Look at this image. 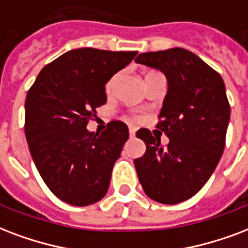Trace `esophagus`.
I'll list each match as a JSON object with an SVG mask.
<instances>
[{
  "label": "esophagus",
  "mask_w": 248,
  "mask_h": 248,
  "mask_svg": "<svg viewBox=\"0 0 248 248\" xmlns=\"http://www.w3.org/2000/svg\"><path fill=\"white\" fill-rule=\"evenodd\" d=\"M135 132H137V128L135 127L128 128V134H130V137H135Z\"/></svg>",
  "instance_id": "34e87169"
}]
</instances>
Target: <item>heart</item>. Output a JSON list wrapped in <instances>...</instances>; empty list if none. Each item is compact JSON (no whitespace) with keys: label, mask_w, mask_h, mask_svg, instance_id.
Here are the masks:
<instances>
[{"label":"heart","mask_w":248,"mask_h":248,"mask_svg":"<svg viewBox=\"0 0 248 248\" xmlns=\"http://www.w3.org/2000/svg\"><path fill=\"white\" fill-rule=\"evenodd\" d=\"M118 75H120V74H118V73L114 74V75H113V77H111V78L109 79V80H108L107 86H105V90H107V92H110V91L113 90V87H114V84H116L117 78H118ZM134 117L137 118L138 116H134Z\"/></svg>","instance_id":"1"}]
</instances>
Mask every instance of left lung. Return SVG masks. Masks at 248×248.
<instances>
[{
    "label": "left lung",
    "mask_w": 248,
    "mask_h": 248,
    "mask_svg": "<svg viewBox=\"0 0 248 248\" xmlns=\"http://www.w3.org/2000/svg\"><path fill=\"white\" fill-rule=\"evenodd\" d=\"M137 63L158 69L168 79V93L156 127L169 138L140 128L137 137L145 154L134 165L143 190L155 202L177 204L207 183L225 148L230 104L221 75L190 50L171 48L141 53Z\"/></svg>",
    "instance_id": "8db88e82"
}]
</instances>
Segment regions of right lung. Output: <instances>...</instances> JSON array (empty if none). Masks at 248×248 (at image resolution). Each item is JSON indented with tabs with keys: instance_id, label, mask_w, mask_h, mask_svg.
<instances>
[{
	"instance_id": "1",
	"label": "right lung",
	"mask_w": 248,
	"mask_h": 248,
	"mask_svg": "<svg viewBox=\"0 0 248 248\" xmlns=\"http://www.w3.org/2000/svg\"><path fill=\"white\" fill-rule=\"evenodd\" d=\"M137 54L74 49L45 66L28 90L24 131L32 160L65 203L84 207L107 194L128 128L122 121H110L100 135L86 127L107 103L105 83Z\"/></svg>"
}]
</instances>
